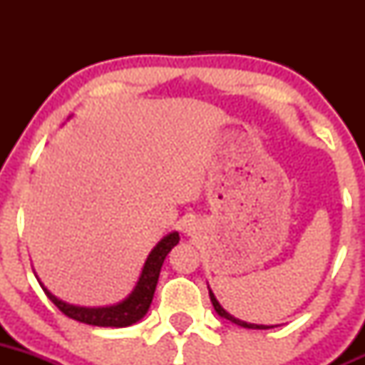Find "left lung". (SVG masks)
I'll list each match as a JSON object with an SVG mask.
<instances>
[{
	"label": "left lung",
	"mask_w": 365,
	"mask_h": 365,
	"mask_svg": "<svg viewBox=\"0 0 365 365\" xmlns=\"http://www.w3.org/2000/svg\"><path fill=\"white\" fill-rule=\"evenodd\" d=\"M210 300H212L213 309H215V311H217V314L222 316V318H226V319H230V322L237 323V325L244 327V329H259V330L272 329V327H267V325H252V323H245V322H240V319H238V318H233V316H231L230 312H226V311H224L222 307H220V304H219V302H217V298L213 297V293H212V292H210Z\"/></svg>",
	"instance_id": "1"
}]
</instances>
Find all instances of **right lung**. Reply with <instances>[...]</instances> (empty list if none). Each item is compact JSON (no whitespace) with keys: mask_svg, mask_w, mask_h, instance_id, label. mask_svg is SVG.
<instances>
[{"mask_svg":"<svg viewBox=\"0 0 365 365\" xmlns=\"http://www.w3.org/2000/svg\"><path fill=\"white\" fill-rule=\"evenodd\" d=\"M178 242V233H171L168 235V237L162 238L159 244H157V247L150 252L148 259H146L145 263V268H143L141 277H139V282L138 286H135L134 292H132V295L125 298L120 304L111 305V307H76V305H68L65 304V302L58 300V298L51 295L43 286L42 289L46 292V295L49 297V300L53 302L65 316L76 319V322L95 327H128L132 325V323L139 322V319L148 312L150 304H152L153 300V293H155L157 288V281H159L162 263H164L169 251H171Z\"/></svg>","mask_w":365,"mask_h":365,"instance_id":"obj_1","label":"right lung"}]
</instances>
